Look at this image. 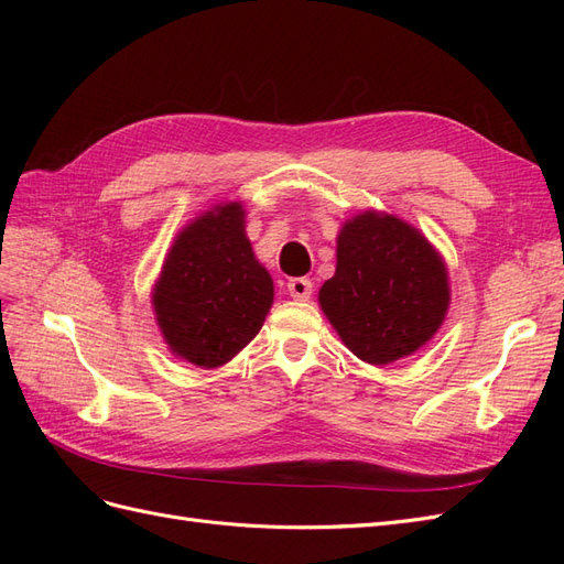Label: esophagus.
I'll use <instances>...</instances> for the list:
<instances>
[{"label":"esophagus","mask_w":564,"mask_h":564,"mask_svg":"<svg viewBox=\"0 0 564 564\" xmlns=\"http://www.w3.org/2000/svg\"><path fill=\"white\" fill-rule=\"evenodd\" d=\"M286 292L296 301H308L313 296V282L308 278H292L286 282Z\"/></svg>","instance_id":"obj_1"}]
</instances>
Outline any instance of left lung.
Here are the masks:
<instances>
[{
	"label": "left lung",
	"instance_id": "obj_1",
	"mask_svg": "<svg viewBox=\"0 0 564 564\" xmlns=\"http://www.w3.org/2000/svg\"><path fill=\"white\" fill-rule=\"evenodd\" d=\"M447 265L402 218L362 212L336 237V272L319 308L346 348L369 365H390L429 344L449 308Z\"/></svg>",
	"mask_w": 564,
	"mask_h": 564
}]
</instances>
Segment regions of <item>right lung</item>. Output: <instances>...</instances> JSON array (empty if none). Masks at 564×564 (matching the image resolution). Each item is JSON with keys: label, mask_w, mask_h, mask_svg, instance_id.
<instances>
[{"label": "right lung", "mask_w": 564, "mask_h": 564, "mask_svg": "<svg viewBox=\"0 0 564 564\" xmlns=\"http://www.w3.org/2000/svg\"><path fill=\"white\" fill-rule=\"evenodd\" d=\"M272 296L270 272L256 261L245 232L242 204L228 202L176 235L152 289V305L169 350L214 369L261 332Z\"/></svg>", "instance_id": "add662e5"}]
</instances>
